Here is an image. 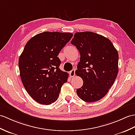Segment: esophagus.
<instances>
[{"label":"esophagus","instance_id":"1","mask_svg":"<svg viewBox=\"0 0 135 135\" xmlns=\"http://www.w3.org/2000/svg\"><path fill=\"white\" fill-rule=\"evenodd\" d=\"M69 74H70L71 78H74L75 76V69H74V70L71 71Z\"/></svg>","mask_w":135,"mask_h":135}]
</instances>
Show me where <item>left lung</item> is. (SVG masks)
I'll use <instances>...</instances> for the list:
<instances>
[{
	"label": "left lung",
	"instance_id": "1",
	"mask_svg": "<svg viewBox=\"0 0 135 135\" xmlns=\"http://www.w3.org/2000/svg\"><path fill=\"white\" fill-rule=\"evenodd\" d=\"M79 51L80 61L75 74L83 84L76 90L87 102L98 101L108 93L118 72V54L111 41L91 32H78L71 41Z\"/></svg>",
	"mask_w": 135,
	"mask_h": 135
}]
</instances>
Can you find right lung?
<instances>
[{"mask_svg":"<svg viewBox=\"0 0 135 135\" xmlns=\"http://www.w3.org/2000/svg\"><path fill=\"white\" fill-rule=\"evenodd\" d=\"M71 33L45 32L37 34L25 45L19 59V69L25 89L32 98L42 105L57 99L68 74L60 68L57 57L70 41Z\"/></svg>","mask_w":135,"mask_h":135,"instance_id":"right-lung-1","label":"right lung"}]
</instances>
